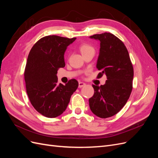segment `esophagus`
<instances>
[{
    "mask_svg": "<svg viewBox=\"0 0 158 158\" xmlns=\"http://www.w3.org/2000/svg\"><path fill=\"white\" fill-rule=\"evenodd\" d=\"M85 84L84 82H78V88H80L85 86Z\"/></svg>",
    "mask_w": 158,
    "mask_h": 158,
    "instance_id": "34e87169",
    "label": "esophagus"
}]
</instances>
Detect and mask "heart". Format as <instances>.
I'll list each match as a JSON object with an SVG mask.
<instances>
[{"label":"heart","mask_w":158,"mask_h":158,"mask_svg":"<svg viewBox=\"0 0 158 158\" xmlns=\"http://www.w3.org/2000/svg\"><path fill=\"white\" fill-rule=\"evenodd\" d=\"M80 49V51L81 52V53H82V55H84L85 53H86V52L90 51H92V50H94L93 47L88 45V44H82L79 47Z\"/></svg>","instance_id":"b5f03b06"}]
</instances>
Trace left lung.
<instances>
[{"instance_id":"8db88e82","label":"left lung","mask_w":158,"mask_h":158,"mask_svg":"<svg viewBox=\"0 0 158 158\" xmlns=\"http://www.w3.org/2000/svg\"><path fill=\"white\" fill-rule=\"evenodd\" d=\"M91 39L100 42L96 68L98 78L106 74V84L93 85L94 94L89 99L91 111L103 118L112 117L125 106L132 89L134 70L128 52L123 43L110 33L95 34Z\"/></svg>"}]
</instances>
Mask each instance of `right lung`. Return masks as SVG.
<instances>
[{
  "label": "right lung",
  "instance_id": "add662e5",
  "mask_svg": "<svg viewBox=\"0 0 158 158\" xmlns=\"http://www.w3.org/2000/svg\"><path fill=\"white\" fill-rule=\"evenodd\" d=\"M76 38L48 35L33 46L24 72L26 92L33 107L43 115L55 118L63 113L78 82L72 79L57 84V70L65 66L64 55L67 47Z\"/></svg>",
  "mask_w": 158,
  "mask_h": 158
}]
</instances>
